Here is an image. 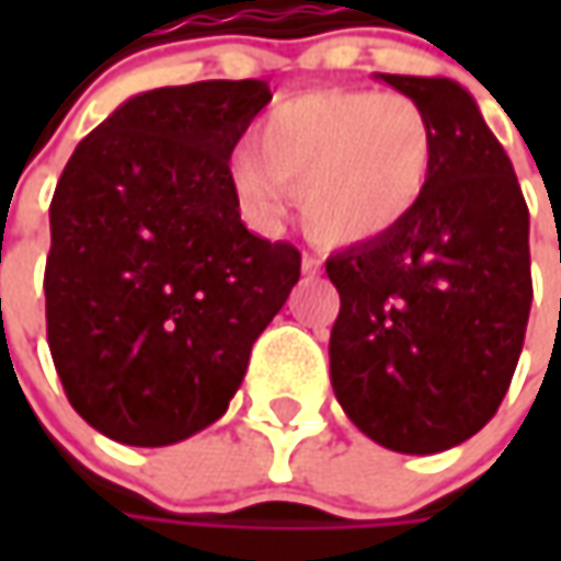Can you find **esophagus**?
Returning <instances> with one entry per match:
<instances>
[{
    "instance_id": "esophagus-1",
    "label": "esophagus",
    "mask_w": 561,
    "mask_h": 561,
    "mask_svg": "<svg viewBox=\"0 0 561 561\" xmlns=\"http://www.w3.org/2000/svg\"><path fill=\"white\" fill-rule=\"evenodd\" d=\"M302 274H309V277L321 274V259L312 255V252H306V255H302Z\"/></svg>"
}]
</instances>
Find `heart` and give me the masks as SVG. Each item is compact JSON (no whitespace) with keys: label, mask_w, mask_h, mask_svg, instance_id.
Returning <instances> with one entry per match:
<instances>
[{"label":"heart","mask_w":561,"mask_h":561,"mask_svg":"<svg viewBox=\"0 0 561 561\" xmlns=\"http://www.w3.org/2000/svg\"><path fill=\"white\" fill-rule=\"evenodd\" d=\"M434 127L419 102L375 90H312L280 99L237 152L230 186L259 225L296 190L302 230L324 247H362L402 227L434 174Z\"/></svg>","instance_id":"b5f03b06"}]
</instances>
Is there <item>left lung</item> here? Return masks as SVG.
<instances>
[{"mask_svg":"<svg viewBox=\"0 0 561 561\" xmlns=\"http://www.w3.org/2000/svg\"><path fill=\"white\" fill-rule=\"evenodd\" d=\"M434 127V174L393 233L328 259L336 402L365 437L431 456L496 415L530 314L528 205L478 102L446 77L377 75Z\"/></svg>","mask_w":561,"mask_h":561,"instance_id":"obj_1","label":"left lung"}]
</instances>
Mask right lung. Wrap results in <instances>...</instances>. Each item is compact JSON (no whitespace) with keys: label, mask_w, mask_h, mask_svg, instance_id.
<instances>
[{"label":"right lung","mask_w":561,"mask_h":561,"mask_svg":"<svg viewBox=\"0 0 561 561\" xmlns=\"http://www.w3.org/2000/svg\"><path fill=\"white\" fill-rule=\"evenodd\" d=\"M265 80L127 99L77 142L53 205L46 336L75 412L127 446L186 440L227 412L299 280V249L249 233L230 152Z\"/></svg>","instance_id":"obj_1"}]
</instances>
